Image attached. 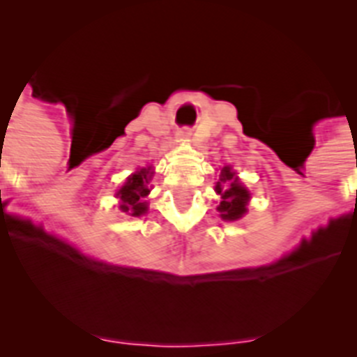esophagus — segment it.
Instances as JSON below:
<instances>
[{
  "label": "esophagus",
  "instance_id": "obj_1",
  "mask_svg": "<svg viewBox=\"0 0 357 357\" xmlns=\"http://www.w3.org/2000/svg\"><path fill=\"white\" fill-rule=\"evenodd\" d=\"M178 135H181V137H182V139H188V137H190V135H191V132H190V130H182V132H181V133H178Z\"/></svg>",
  "mask_w": 357,
  "mask_h": 357
}]
</instances>
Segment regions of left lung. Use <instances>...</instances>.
Instances as JSON below:
<instances>
[{"mask_svg": "<svg viewBox=\"0 0 357 357\" xmlns=\"http://www.w3.org/2000/svg\"><path fill=\"white\" fill-rule=\"evenodd\" d=\"M220 181L228 184L225 190L221 188L220 182L216 184V193L222 195V202L218 206V211L222 213V218L224 220H238L242 218V215L248 209V200H249V191L240 185L238 178L234 176V173L231 172L229 167H224L220 173Z\"/></svg>", "mask_w": 357, "mask_h": 357, "instance_id": "left-lung-1", "label": "left lung"}]
</instances>
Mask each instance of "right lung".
Returning <instances> with one entry per match:
<instances>
[{
    "label": "right lung",
    "mask_w": 357,
    "mask_h": 357,
    "mask_svg": "<svg viewBox=\"0 0 357 357\" xmlns=\"http://www.w3.org/2000/svg\"><path fill=\"white\" fill-rule=\"evenodd\" d=\"M149 169H141V172L133 173L126 181V184L119 190L117 197L121 199V209L124 213H130L132 216H141L146 213V202H142L146 195L149 193L148 181H149Z\"/></svg>",
    "instance_id": "1"
}]
</instances>
